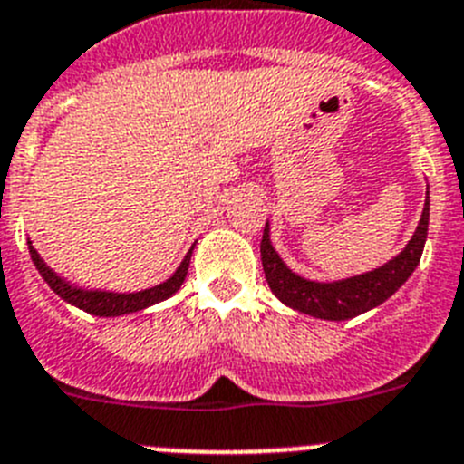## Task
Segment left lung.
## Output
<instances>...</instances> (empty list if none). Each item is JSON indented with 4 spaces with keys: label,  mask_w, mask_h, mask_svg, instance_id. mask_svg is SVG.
I'll return each instance as SVG.
<instances>
[{
    "label": "left lung",
    "mask_w": 464,
    "mask_h": 464,
    "mask_svg": "<svg viewBox=\"0 0 464 464\" xmlns=\"http://www.w3.org/2000/svg\"><path fill=\"white\" fill-rule=\"evenodd\" d=\"M428 220H430V199L423 207V216L413 232L407 248L383 267L374 269L362 276L346 278L334 283H315L297 276L290 272L276 256L269 241V225H265L260 241V257L265 278H267L272 293L290 309L309 314L323 321H348L364 311L383 304L401 283L413 274L416 265L423 256V246L428 239Z\"/></svg>",
    "instance_id": "left-lung-1"
}]
</instances>
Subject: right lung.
Here are the masks:
<instances>
[{"instance_id": "obj_1", "label": "right lung", "mask_w": 464, "mask_h": 464, "mask_svg": "<svg viewBox=\"0 0 464 464\" xmlns=\"http://www.w3.org/2000/svg\"><path fill=\"white\" fill-rule=\"evenodd\" d=\"M30 253H32V260H34L36 269L39 274L44 276V281L55 290L64 302L69 304L79 306V309L88 311L92 315H122V314H132V311H141L150 304H158L162 299L171 297L176 290L181 288L183 281H186V274L188 267H190V256H192V248L188 251V256L183 257L181 267L176 269L174 276L167 278L165 283H160L155 288L149 290H141V293H130V295H121V293H88V290H79L69 285L64 278H60L57 274H53L51 269L44 265V260L39 257V253L34 251L30 246Z\"/></svg>"}]
</instances>
